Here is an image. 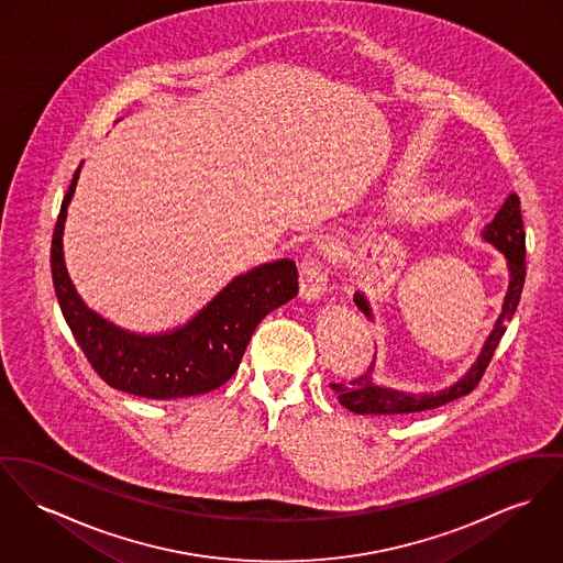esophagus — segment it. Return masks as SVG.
<instances>
[{
	"label": "esophagus",
	"mask_w": 563,
	"mask_h": 563,
	"mask_svg": "<svg viewBox=\"0 0 563 563\" xmlns=\"http://www.w3.org/2000/svg\"><path fill=\"white\" fill-rule=\"evenodd\" d=\"M328 291V267L317 257H306L300 265V296L306 302H317Z\"/></svg>",
	"instance_id": "34e87169"
}]
</instances>
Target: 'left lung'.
<instances>
[{"label":"left lung","mask_w":563,"mask_h":563,"mask_svg":"<svg viewBox=\"0 0 563 563\" xmlns=\"http://www.w3.org/2000/svg\"><path fill=\"white\" fill-rule=\"evenodd\" d=\"M482 240L490 246H495L504 257H506V267H508V291L501 303V312L486 336L484 345L477 353L476 362L465 371L463 377H459L454 384L437 391H405V389L388 388L379 386L375 382V360L371 368L355 377L349 384H330V388L336 391L341 405L353 411V413H375V416H394V413H416V411H427L441 407L450 400H456L465 394H470L476 388L477 382L482 379L495 349L499 345L506 323L515 317V310L519 306L520 291L525 285V231H522V217H520L519 195H510L495 218L482 229ZM355 306L371 319L373 308L368 298L362 291H355L353 296Z\"/></svg>","instance_id":"8db88e82"}]
</instances>
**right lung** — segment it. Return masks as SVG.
Returning a JSON list of instances; mask_svg holds the SVG:
<instances>
[{
	"mask_svg": "<svg viewBox=\"0 0 563 563\" xmlns=\"http://www.w3.org/2000/svg\"><path fill=\"white\" fill-rule=\"evenodd\" d=\"M81 167L84 163L62 201L51 242L55 296L77 345L111 388L134 396L172 400L220 388L238 371L261 319L298 296L296 263L269 261L238 274L174 330H124L84 302L64 260V227Z\"/></svg>",
	"mask_w": 563,
	"mask_h": 563,
	"instance_id": "1",
	"label": "right lung"
}]
</instances>
